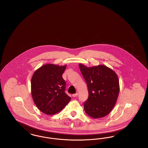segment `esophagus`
I'll return each instance as SVG.
<instances>
[{"instance_id":"esophagus-1","label":"esophagus","mask_w":148,"mask_h":148,"mask_svg":"<svg viewBox=\"0 0 148 148\" xmlns=\"http://www.w3.org/2000/svg\"><path fill=\"white\" fill-rule=\"evenodd\" d=\"M77 94H78L77 93L74 94H73V97H74V98H75V97H77Z\"/></svg>"}]
</instances>
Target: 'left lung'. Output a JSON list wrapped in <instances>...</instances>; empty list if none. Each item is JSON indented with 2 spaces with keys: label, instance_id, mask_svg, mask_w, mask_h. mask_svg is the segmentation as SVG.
<instances>
[{
  "label": "left lung",
  "instance_id": "8db88e82",
  "mask_svg": "<svg viewBox=\"0 0 148 148\" xmlns=\"http://www.w3.org/2000/svg\"><path fill=\"white\" fill-rule=\"evenodd\" d=\"M87 84L89 97L84 103L85 112L92 118H100L110 113L117 101L119 82L114 71L104 65L86 67L79 64Z\"/></svg>",
  "mask_w": 148,
  "mask_h": 148
}]
</instances>
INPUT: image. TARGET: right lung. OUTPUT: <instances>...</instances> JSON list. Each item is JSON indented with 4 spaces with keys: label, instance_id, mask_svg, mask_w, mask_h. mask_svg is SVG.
<instances>
[{
    "label": "right lung",
    "instance_id": "obj_1",
    "mask_svg": "<svg viewBox=\"0 0 148 148\" xmlns=\"http://www.w3.org/2000/svg\"><path fill=\"white\" fill-rule=\"evenodd\" d=\"M66 65L48 64L34 73L31 80V92L37 108L47 115L61 111L71 98L65 92V82L62 77Z\"/></svg>",
    "mask_w": 148,
    "mask_h": 148
}]
</instances>
